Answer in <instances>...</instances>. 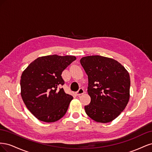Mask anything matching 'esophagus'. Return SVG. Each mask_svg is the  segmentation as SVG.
<instances>
[{
    "instance_id": "1",
    "label": "esophagus",
    "mask_w": 152,
    "mask_h": 152,
    "mask_svg": "<svg viewBox=\"0 0 152 152\" xmlns=\"http://www.w3.org/2000/svg\"><path fill=\"white\" fill-rule=\"evenodd\" d=\"M84 93H85L84 90L83 89H82V88H80V89H79V91L76 92V95L78 96H80V95H82V94H83Z\"/></svg>"
}]
</instances>
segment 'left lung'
I'll return each mask as SVG.
<instances>
[{
  "label": "left lung",
  "mask_w": 152,
  "mask_h": 152,
  "mask_svg": "<svg viewBox=\"0 0 152 152\" xmlns=\"http://www.w3.org/2000/svg\"><path fill=\"white\" fill-rule=\"evenodd\" d=\"M88 76L87 93L91 103L86 114L94 121L108 123L125 109L130 98V77L126 69L115 59L102 56L81 58Z\"/></svg>",
  "instance_id": "1"
}]
</instances>
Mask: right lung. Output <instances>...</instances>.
Instances as JSON below:
<instances>
[{
  "mask_svg": "<svg viewBox=\"0 0 152 152\" xmlns=\"http://www.w3.org/2000/svg\"><path fill=\"white\" fill-rule=\"evenodd\" d=\"M74 56L49 55L37 58L23 72L21 96L26 108L40 121L54 122L66 113L73 96L59 86L65 84L63 71Z\"/></svg>",
  "mask_w": 152,
  "mask_h": 152,
  "instance_id": "1",
  "label": "right lung"
}]
</instances>
